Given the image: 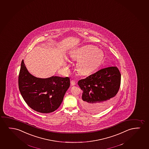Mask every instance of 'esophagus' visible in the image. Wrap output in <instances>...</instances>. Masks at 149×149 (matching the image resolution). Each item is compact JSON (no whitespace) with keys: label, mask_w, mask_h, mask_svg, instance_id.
I'll list each match as a JSON object with an SVG mask.
<instances>
[{"label":"esophagus","mask_w":149,"mask_h":149,"mask_svg":"<svg viewBox=\"0 0 149 149\" xmlns=\"http://www.w3.org/2000/svg\"><path fill=\"white\" fill-rule=\"evenodd\" d=\"M76 84V81L74 80H71V85L72 86H75Z\"/></svg>","instance_id":"1"}]
</instances>
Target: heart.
I'll list each match as a JSON object with an SVG mask.
<instances>
[{
    "label": "heart",
    "instance_id": "heart-1",
    "mask_svg": "<svg viewBox=\"0 0 149 149\" xmlns=\"http://www.w3.org/2000/svg\"><path fill=\"white\" fill-rule=\"evenodd\" d=\"M70 56L74 60H79L77 63V71L82 75H87L100 65L104 54L101 49L88 45L72 51Z\"/></svg>",
    "mask_w": 149,
    "mask_h": 149
}]
</instances>
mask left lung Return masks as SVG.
<instances>
[{
    "mask_svg": "<svg viewBox=\"0 0 149 149\" xmlns=\"http://www.w3.org/2000/svg\"><path fill=\"white\" fill-rule=\"evenodd\" d=\"M121 75L116 67L102 69L80 80L78 84L83 91L80 104L90 113H98L112 103L120 84Z\"/></svg>",
    "mask_w": 149,
    "mask_h": 149,
    "instance_id": "obj_1",
    "label": "left lung"
}]
</instances>
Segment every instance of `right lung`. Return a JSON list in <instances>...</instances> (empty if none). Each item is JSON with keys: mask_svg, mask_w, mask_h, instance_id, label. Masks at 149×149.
Listing matches in <instances>:
<instances>
[{"mask_svg": "<svg viewBox=\"0 0 149 149\" xmlns=\"http://www.w3.org/2000/svg\"><path fill=\"white\" fill-rule=\"evenodd\" d=\"M19 91L27 104L38 112L48 113L56 110L70 87L69 77L52 76L40 78L29 73L24 61L18 78Z\"/></svg>", "mask_w": 149, "mask_h": 149, "instance_id": "add662e5", "label": "right lung"}]
</instances>
